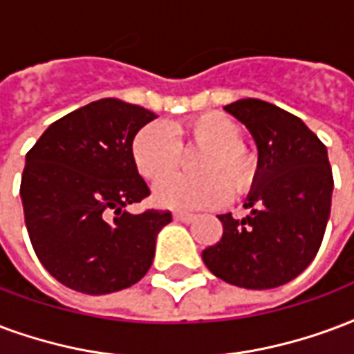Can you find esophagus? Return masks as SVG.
<instances>
[{"instance_id": "1", "label": "esophagus", "mask_w": 354, "mask_h": 354, "mask_svg": "<svg viewBox=\"0 0 354 354\" xmlns=\"http://www.w3.org/2000/svg\"><path fill=\"white\" fill-rule=\"evenodd\" d=\"M174 219H176V221H182V223H191V221H195V216H193V214H185V212H176V214H174Z\"/></svg>"}]
</instances>
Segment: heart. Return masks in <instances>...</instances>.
Returning a JSON list of instances; mask_svg holds the SVG:
<instances>
[{"label": "heart", "instance_id": "heart-1", "mask_svg": "<svg viewBox=\"0 0 354 354\" xmlns=\"http://www.w3.org/2000/svg\"><path fill=\"white\" fill-rule=\"evenodd\" d=\"M242 129L232 118L206 112L172 125L150 124L133 140V159L144 178H161L176 169L182 159V144L206 148L198 163L201 178L172 174L153 185V203L169 210L191 212L212 208L234 193L248 191L257 174V165L243 148Z\"/></svg>", "mask_w": 354, "mask_h": 354}]
</instances>
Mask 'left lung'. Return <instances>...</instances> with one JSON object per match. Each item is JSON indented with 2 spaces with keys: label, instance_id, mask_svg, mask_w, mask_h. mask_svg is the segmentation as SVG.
I'll use <instances>...</instances> for the list:
<instances>
[{
  "label": "left lung",
  "instance_id": "1",
  "mask_svg": "<svg viewBox=\"0 0 354 354\" xmlns=\"http://www.w3.org/2000/svg\"><path fill=\"white\" fill-rule=\"evenodd\" d=\"M225 112L255 140L257 174L243 203L250 216H217L223 236L203 261L230 285L274 289L300 276L323 242L334 189L326 146L300 118L261 99H238Z\"/></svg>",
  "mask_w": 354,
  "mask_h": 354
}]
</instances>
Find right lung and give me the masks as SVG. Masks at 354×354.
Returning a JSON list of instances; mask_svg holds the SVG:
<instances>
[{
    "label": "right lung",
    "mask_w": 354,
    "mask_h": 354,
    "mask_svg": "<svg viewBox=\"0 0 354 354\" xmlns=\"http://www.w3.org/2000/svg\"><path fill=\"white\" fill-rule=\"evenodd\" d=\"M156 114L120 99L86 104L44 131L26 156L20 197L31 245L50 276L109 295L150 270L170 212H127L150 195L133 140Z\"/></svg>",
    "instance_id": "add662e5"
}]
</instances>
